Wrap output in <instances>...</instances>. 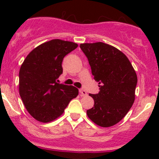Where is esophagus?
Listing matches in <instances>:
<instances>
[{"mask_svg": "<svg viewBox=\"0 0 159 159\" xmlns=\"http://www.w3.org/2000/svg\"><path fill=\"white\" fill-rule=\"evenodd\" d=\"M79 93L81 96L87 95V92H86L85 90H84V89H79Z\"/></svg>", "mask_w": 159, "mask_h": 159, "instance_id": "1", "label": "esophagus"}]
</instances>
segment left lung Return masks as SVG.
Returning <instances> with one entry per match:
<instances>
[{"label": "left lung", "mask_w": 159, "mask_h": 159, "mask_svg": "<svg viewBox=\"0 0 159 159\" xmlns=\"http://www.w3.org/2000/svg\"><path fill=\"white\" fill-rule=\"evenodd\" d=\"M80 48L88 57L94 79L99 82L89 118L101 127L119 122L134 102L138 78L129 58L116 48L103 42L84 43Z\"/></svg>", "instance_id": "1"}]
</instances>
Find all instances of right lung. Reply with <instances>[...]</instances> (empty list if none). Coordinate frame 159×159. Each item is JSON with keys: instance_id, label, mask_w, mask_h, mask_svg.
Masks as SVG:
<instances>
[{"instance_id": "obj_1", "label": "right lung", "mask_w": 159, "mask_h": 159, "mask_svg": "<svg viewBox=\"0 0 159 159\" xmlns=\"http://www.w3.org/2000/svg\"><path fill=\"white\" fill-rule=\"evenodd\" d=\"M77 47L76 43L51 40L32 50L20 66V96L27 111L38 121L46 123L56 119L78 96L77 88L57 83L64 57Z\"/></svg>"}]
</instances>
